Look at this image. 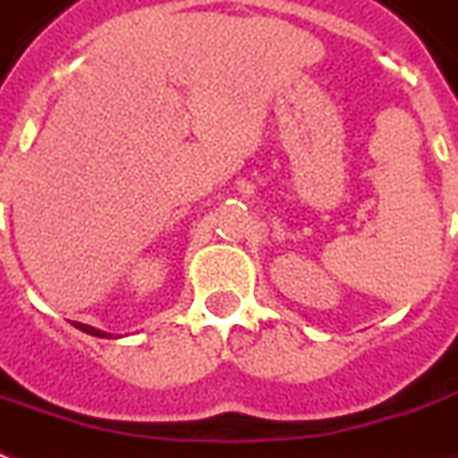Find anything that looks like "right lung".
<instances>
[{
	"label": "right lung",
	"instance_id": "right-lung-1",
	"mask_svg": "<svg viewBox=\"0 0 458 458\" xmlns=\"http://www.w3.org/2000/svg\"><path fill=\"white\" fill-rule=\"evenodd\" d=\"M75 325H78V327H80V330H82V333H88V335L110 337V335H107V333H103V330H95V327H90V325H82V322H75Z\"/></svg>",
	"mask_w": 458,
	"mask_h": 458
}]
</instances>
